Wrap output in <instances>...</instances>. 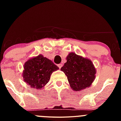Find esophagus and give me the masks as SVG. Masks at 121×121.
Wrapping results in <instances>:
<instances>
[{"label":"esophagus","mask_w":121,"mask_h":121,"mask_svg":"<svg viewBox=\"0 0 121 121\" xmlns=\"http://www.w3.org/2000/svg\"><path fill=\"white\" fill-rule=\"evenodd\" d=\"M62 66H63V64H58V67H59L60 69V68L62 67Z\"/></svg>","instance_id":"1"}]
</instances>
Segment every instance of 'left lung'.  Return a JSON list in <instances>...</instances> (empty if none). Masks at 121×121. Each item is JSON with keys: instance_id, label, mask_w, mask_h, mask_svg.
<instances>
[{"instance_id": "left-lung-1", "label": "left lung", "mask_w": 121, "mask_h": 121, "mask_svg": "<svg viewBox=\"0 0 121 121\" xmlns=\"http://www.w3.org/2000/svg\"><path fill=\"white\" fill-rule=\"evenodd\" d=\"M61 70L67 77L71 88L78 91L90 86L95 79L96 73L91 60L74 53L68 54L67 62Z\"/></svg>"}]
</instances>
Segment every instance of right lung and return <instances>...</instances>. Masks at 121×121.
<instances>
[{
  "label": "right lung",
  "instance_id": "add662e5",
  "mask_svg": "<svg viewBox=\"0 0 121 121\" xmlns=\"http://www.w3.org/2000/svg\"><path fill=\"white\" fill-rule=\"evenodd\" d=\"M24 81L34 88H42L49 81L50 75L58 67L42 55L29 60L24 65Z\"/></svg>",
  "mask_w": 121,
  "mask_h": 121
}]
</instances>
